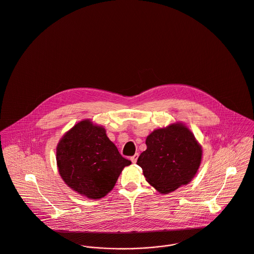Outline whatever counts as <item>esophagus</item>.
<instances>
[{"label": "esophagus", "instance_id": "obj_1", "mask_svg": "<svg viewBox=\"0 0 254 254\" xmlns=\"http://www.w3.org/2000/svg\"><path fill=\"white\" fill-rule=\"evenodd\" d=\"M137 158H138V153H135L134 156L131 157V161L135 164V162H136V160H137Z\"/></svg>", "mask_w": 254, "mask_h": 254}]
</instances>
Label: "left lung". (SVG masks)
<instances>
[{
	"label": "left lung",
	"mask_w": 254,
	"mask_h": 254,
	"mask_svg": "<svg viewBox=\"0 0 254 254\" xmlns=\"http://www.w3.org/2000/svg\"><path fill=\"white\" fill-rule=\"evenodd\" d=\"M145 143L147 148L139 155L136 164L146 181L161 193L187 185L196 174L202 149L184 124L154 130Z\"/></svg>",
	"instance_id": "left-lung-1"
}]
</instances>
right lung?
I'll use <instances>...</instances> for the list:
<instances>
[{"mask_svg": "<svg viewBox=\"0 0 254 254\" xmlns=\"http://www.w3.org/2000/svg\"><path fill=\"white\" fill-rule=\"evenodd\" d=\"M57 165L68 187L88 198L99 199L113 190L131 161L120 155L105 128L85 119L61 138Z\"/></svg>", "mask_w": 254, "mask_h": 254, "instance_id": "1", "label": "right lung"}]
</instances>
